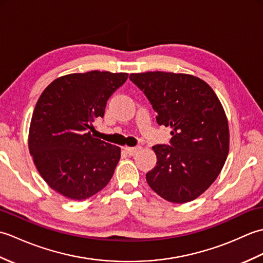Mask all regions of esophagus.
<instances>
[{"mask_svg": "<svg viewBox=\"0 0 263 263\" xmlns=\"http://www.w3.org/2000/svg\"><path fill=\"white\" fill-rule=\"evenodd\" d=\"M125 152L130 156H135L141 150V147H125Z\"/></svg>", "mask_w": 263, "mask_h": 263, "instance_id": "34e87169", "label": "esophagus"}]
</instances>
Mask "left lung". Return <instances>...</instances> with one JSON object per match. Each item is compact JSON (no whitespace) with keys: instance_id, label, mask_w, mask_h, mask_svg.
<instances>
[{"instance_id":"left-lung-1","label":"left lung","mask_w":263,"mask_h":263,"mask_svg":"<svg viewBox=\"0 0 263 263\" xmlns=\"http://www.w3.org/2000/svg\"><path fill=\"white\" fill-rule=\"evenodd\" d=\"M157 113L159 125L171 126L172 146L153 150L157 164L146 178L154 191L173 203L200 197L216 181L230 152L224 107L200 78L173 72L131 73Z\"/></svg>"}]
</instances>
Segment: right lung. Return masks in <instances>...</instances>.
I'll use <instances>...</instances> for the list:
<instances>
[{"instance_id": "right-lung-1", "label": "right lung", "mask_w": 263, "mask_h": 263, "mask_svg": "<svg viewBox=\"0 0 263 263\" xmlns=\"http://www.w3.org/2000/svg\"><path fill=\"white\" fill-rule=\"evenodd\" d=\"M127 76L97 70L66 74L52 81L39 96L28 147L44 181L65 198H90L113 176L121 148L93 138L90 130Z\"/></svg>"}]
</instances>
